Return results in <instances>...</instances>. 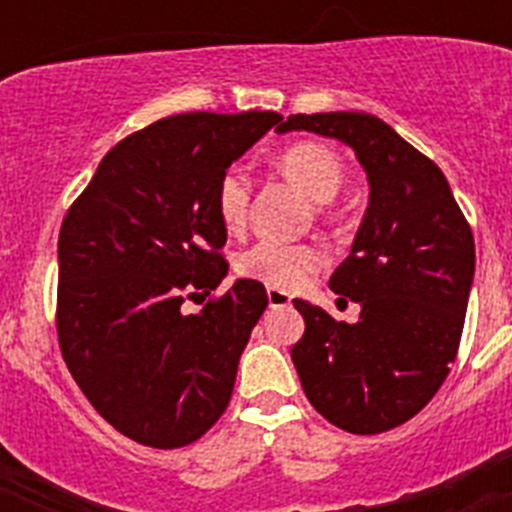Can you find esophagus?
I'll return each mask as SVG.
<instances>
[{
    "label": "esophagus",
    "mask_w": 512,
    "mask_h": 512,
    "mask_svg": "<svg viewBox=\"0 0 512 512\" xmlns=\"http://www.w3.org/2000/svg\"><path fill=\"white\" fill-rule=\"evenodd\" d=\"M266 297H269L271 307H287L289 302H292V295H289V292H284V289H277V287L266 289Z\"/></svg>",
    "instance_id": "34e87169"
}]
</instances>
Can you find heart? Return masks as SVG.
<instances>
[{"mask_svg": "<svg viewBox=\"0 0 512 512\" xmlns=\"http://www.w3.org/2000/svg\"><path fill=\"white\" fill-rule=\"evenodd\" d=\"M284 174L315 202H330L343 187V164L323 143H295L279 156ZM251 200L248 174L238 166L225 171L217 182L215 207L228 230L243 228ZM325 264V256L312 243L256 241L238 253L235 271L253 282L277 289H300Z\"/></svg>", "mask_w": 512, "mask_h": 512, "instance_id": "obj_1", "label": "heart"}]
</instances>
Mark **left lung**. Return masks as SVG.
Returning <instances> with one entry per match:
<instances>
[{
	"label": "left lung",
	"mask_w": 512,
	"mask_h": 512,
	"mask_svg": "<svg viewBox=\"0 0 512 512\" xmlns=\"http://www.w3.org/2000/svg\"><path fill=\"white\" fill-rule=\"evenodd\" d=\"M307 130L356 153L369 207L351 253L330 277L359 302L338 323L305 300V336L292 361L312 408L348 433H384L428 405L459 351L474 279L472 228L443 171L366 112L289 115L279 133Z\"/></svg>",
	"instance_id": "left-lung-1"
}]
</instances>
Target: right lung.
Masks as SVG:
<instances>
[{"label": "right lung", "instance_id": "right-lung-1", "mask_svg": "<svg viewBox=\"0 0 512 512\" xmlns=\"http://www.w3.org/2000/svg\"><path fill=\"white\" fill-rule=\"evenodd\" d=\"M279 120L256 110L164 117L120 140L63 217V361L94 410L143 446H187L228 408L269 305L264 284L238 279L194 315L182 302L228 274L217 182Z\"/></svg>", "mask_w": 512, "mask_h": 512}]
</instances>
